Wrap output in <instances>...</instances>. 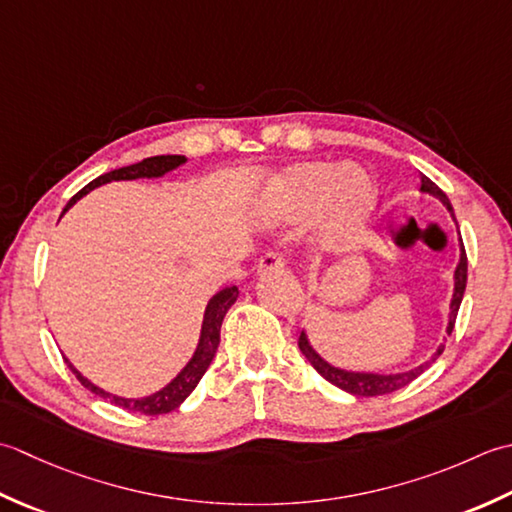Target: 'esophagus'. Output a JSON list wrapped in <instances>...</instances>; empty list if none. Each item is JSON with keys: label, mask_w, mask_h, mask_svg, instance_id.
I'll return each mask as SVG.
<instances>
[{"label": "esophagus", "mask_w": 512, "mask_h": 512, "mask_svg": "<svg viewBox=\"0 0 512 512\" xmlns=\"http://www.w3.org/2000/svg\"><path fill=\"white\" fill-rule=\"evenodd\" d=\"M283 267H285V260H283V256L276 254V252H269V254H265L263 258H260V263H258V274L263 276V274H267V271L283 269Z\"/></svg>", "instance_id": "34e87169"}]
</instances>
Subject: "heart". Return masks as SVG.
<instances>
[{
  "label": "heart",
  "instance_id": "1",
  "mask_svg": "<svg viewBox=\"0 0 512 512\" xmlns=\"http://www.w3.org/2000/svg\"><path fill=\"white\" fill-rule=\"evenodd\" d=\"M378 187L356 163L305 161L291 165L267 187L265 210L276 221L316 216L322 241L340 247L371 216Z\"/></svg>",
  "mask_w": 512,
  "mask_h": 512
}]
</instances>
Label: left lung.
Wrapping results in <instances>:
<instances>
[{
  "label": "left lung",
  "mask_w": 512,
  "mask_h": 512,
  "mask_svg": "<svg viewBox=\"0 0 512 512\" xmlns=\"http://www.w3.org/2000/svg\"><path fill=\"white\" fill-rule=\"evenodd\" d=\"M420 192L422 194H429L435 196L437 201H440L448 212H451V218L455 221V214H453V205L448 201V196L437 187L429 176L420 174ZM457 225V221H455ZM457 232H460V227H457ZM460 241V263H457L455 271H453V296H451V305H448V325H446V336H451L453 327H455V318H457V311H460L462 305V298H464V289H466V271H468V260H466V252H464V243H462V236L457 238ZM444 340L440 342V347L435 349V353H431L429 360H424L417 364V367L409 369V371H400V373H375V371H349V369H340L336 364L327 362L325 358L320 356V353L314 349V344L309 342L307 331L302 329L300 338H298V347L302 351V356L309 360L311 367H314L322 378L327 382H331L333 387H338L342 391H347L351 395H358V398H375V395H387L398 391L406 384L413 382L417 375H422L426 369L431 367V364L437 360V356L444 351Z\"/></svg>",
  "instance_id": "left-lung-1"
}]
</instances>
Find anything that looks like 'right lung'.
Wrapping results in <instances>:
<instances>
[{
    "label": "right lung",
    "instance_id": "add662e5",
    "mask_svg": "<svg viewBox=\"0 0 512 512\" xmlns=\"http://www.w3.org/2000/svg\"><path fill=\"white\" fill-rule=\"evenodd\" d=\"M183 163H187L183 154H163V156H150V159H143L141 163L128 165V168H119V170H112L108 174H101L99 179L88 183L81 192H77L75 196L70 198L66 210L61 212V216H64L70 210V207L79 201V198H83L88 192L95 190V187H101V185L112 183V181L161 179V176H165L168 172L181 168ZM236 298H238V287H234V285L216 291V294L210 298V302H207V307H205L201 336H198L192 358L187 360L185 367L179 373H176L163 389L154 391L150 395H143V398H123V395H114L106 389H101V387H97V384H92L86 378V375H81V371H77L75 364H72L68 358H66V362H68V367L72 369V373L77 375V380L83 384V387H86L92 393L101 395L103 400H110L117 406H121V409L143 413V415L170 413L174 409H179V406L185 402L187 395H190L196 389V384L201 382L207 367L212 364V360L216 356V349H218V342H221L223 318L229 311V307H232L236 302Z\"/></svg>",
    "mask_w": 512,
    "mask_h": 512
}]
</instances>
